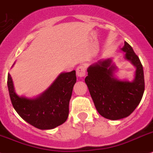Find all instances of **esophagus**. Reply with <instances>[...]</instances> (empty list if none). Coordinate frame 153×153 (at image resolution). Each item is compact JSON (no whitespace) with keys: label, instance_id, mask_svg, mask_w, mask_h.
I'll use <instances>...</instances> for the list:
<instances>
[{"label":"esophagus","instance_id":"34e87169","mask_svg":"<svg viewBox=\"0 0 153 153\" xmlns=\"http://www.w3.org/2000/svg\"><path fill=\"white\" fill-rule=\"evenodd\" d=\"M76 75L79 77H83L86 75V68L84 66H79L76 68Z\"/></svg>","mask_w":153,"mask_h":153}]
</instances>
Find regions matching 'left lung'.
Wrapping results in <instances>:
<instances>
[{
  "label": "left lung",
  "mask_w": 153,
  "mask_h": 153,
  "mask_svg": "<svg viewBox=\"0 0 153 153\" xmlns=\"http://www.w3.org/2000/svg\"><path fill=\"white\" fill-rule=\"evenodd\" d=\"M121 50L126 53L125 59L136 67L132 82L121 81L114 77L115 66L111 65V59L99 61L90 66L85 78L97 111L111 120L130 115L140 103L145 91L144 72L139 56L126 42Z\"/></svg>",
  "instance_id": "8db88e82"
}]
</instances>
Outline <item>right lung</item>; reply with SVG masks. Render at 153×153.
<instances>
[{"label": "right lung", "mask_w": 153, "mask_h": 153, "mask_svg": "<svg viewBox=\"0 0 153 153\" xmlns=\"http://www.w3.org/2000/svg\"><path fill=\"white\" fill-rule=\"evenodd\" d=\"M76 81L75 70L61 74L49 89L34 99L17 95L9 74L7 87L11 104L21 117L34 127L45 130L54 128L66 121Z\"/></svg>", "instance_id": "add662e5"}]
</instances>
